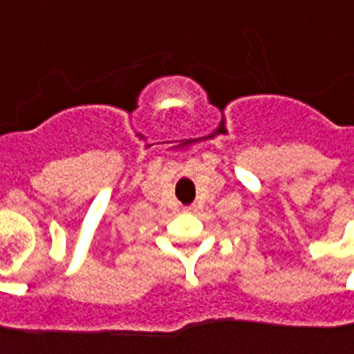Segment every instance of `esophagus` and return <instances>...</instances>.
<instances>
[{
    "label": "esophagus",
    "mask_w": 354,
    "mask_h": 354,
    "mask_svg": "<svg viewBox=\"0 0 354 354\" xmlns=\"http://www.w3.org/2000/svg\"><path fill=\"white\" fill-rule=\"evenodd\" d=\"M185 212H194V209H196V206H185Z\"/></svg>",
    "instance_id": "34e87169"
}]
</instances>
